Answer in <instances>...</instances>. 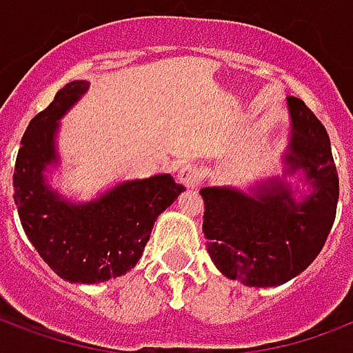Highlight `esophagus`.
Instances as JSON below:
<instances>
[{
	"label": "esophagus",
	"mask_w": 353,
	"mask_h": 353,
	"mask_svg": "<svg viewBox=\"0 0 353 353\" xmlns=\"http://www.w3.org/2000/svg\"><path fill=\"white\" fill-rule=\"evenodd\" d=\"M200 177H202V170L196 164H192V162L181 164V168L177 172V181L183 183L185 187H194L200 181Z\"/></svg>",
	"instance_id": "obj_1"
}]
</instances>
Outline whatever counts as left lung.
<instances>
[{
    "label": "left lung",
    "instance_id": "obj_1",
    "mask_svg": "<svg viewBox=\"0 0 353 353\" xmlns=\"http://www.w3.org/2000/svg\"><path fill=\"white\" fill-rule=\"evenodd\" d=\"M293 138L288 162L304 168L316 191L303 204L281 183L257 199L227 187H204L206 250L227 278L253 288L281 285L318 257L333 227L339 174L325 126L301 98H288Z\"/></svg>",
    "mask_w": 353,
    "mask_h": 353
}]
</instances>
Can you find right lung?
Returning <instances> with one entry per match:
<instances>
[{
	"instance_id": "1",
	"label": "right lung",
	"mask_w": 353,
	"mask_h": 353,
	"mask_svg": "<svg viewBox=\"0 0 353 353\" xmlns=\"http://www.w3.org/2000/svg\"><path fill=\"white\" fill-rule=\"evenodd\" d=\"M88 88L72 81L30 121L14 162V204L22 229L41 259L68 281L98 283L128 272L143 253L157 217L179 196L183 185L153 176L119 185L85 206L65 204L43 181V168L57 161V121Z\"/></svg>"
}]
</instances>
